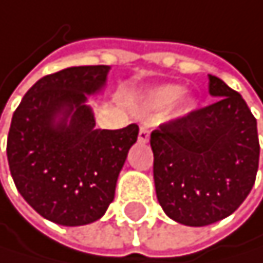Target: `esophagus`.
<instances>
[{"mask_svg": "<svg viewBox=\"0 0 263 263\" xmlns=\"http://www.w3.org/2000/svg\"><path fill=\"white\" fill-rule=\"evenodd\" d=\"M138 141H139V142H147V141H149V128H146V127H141V128H139Z\"/></svg>", "mask_w": 263, "mask_h": 263, "instance_id": "34e87169", "label": "esophagus"}]
</instances>
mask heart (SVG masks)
I'll return each instance as SVG.
<instances>
[{
  "label": "heart",
  "instance_id": "b5f03b06",
  "mask_svg": "<svg viewBox=\"0 0 263 263\" xmlns=\"http://www.w3.org/2000/svg\"><path fill=\"white\" fill-rule=\"evenodd\" d=\"M183 94L182 86H163L157 90H154L151 96V105L155 108H164L169 106L171 103H174L180 96ZM191 106V100L183 102L182 109H188Z\"/></svg>",
  "mask_w": 263,
  "mask_h": 263
}]
</instances>
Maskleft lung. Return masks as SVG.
<instances>
[{
    "instance_id": "8db88e82",
    "label": "left lung",
    "mask_w": 263,
    "mask_h": 263,
    "mask_svg": "<svg viewBox=\"0 0 263 263\" xmlns=\"http://www.w3.org/2000/svg\"><path fill=\"white\" fill-rule=\"evenodd\" d=\"M218 100L151 133L157 199L185 226L232 215L251 191L259 167L257 122L237 90L209 75Z\"/></svg>"
}]
</instances>
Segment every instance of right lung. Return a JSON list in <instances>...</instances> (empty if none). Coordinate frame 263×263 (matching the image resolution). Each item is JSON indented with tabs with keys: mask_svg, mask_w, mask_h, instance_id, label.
<instances>
[{
	"mask_svg": "<svg viewBox=\"0 0 263 263\" xmlns=\"http://www.w3.org/2000/svg\"><path fill=\"white\" fill-rule=\"evenodd\" d=\"M109 67L80 65L39 80L12 116L7 161L25 201L61 226L102 218L138 125L99 130L87 94L105 84ZM61 117L55 122V117Z\"/></svg>",
	"mask_w": 263,
	"mask_h": 263,
	"instance_id": "obj_1",
	"label": "right lung"
}]
</instances>
